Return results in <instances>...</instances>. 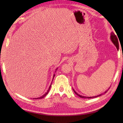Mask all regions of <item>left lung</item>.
Listing matches in <instances>:
<instances>
[{
	"mask_svg": "<svg viewBox=\"0 0 123 123\" xmlns=\"http://www.w3.org/2000/svg\"><path fill=\"white\" fill-rule=\"evenodd\" d=\"M111 40L112 42L113 43V44H114V45H115L117 49H119V43H118V38H117V36H116V35L113 32H111ZM73 90H74V89H73ZM108 90L106 91L105 92H104V93H106L107 92ZM74 93L76 94V95H77L78 96L80 97L83 98H94V97H97L100 96L101 95H102V94H100V95H98V96H95V97H85V96H81V95H79V94H78V93H77L74 90Z\"/></svg>",
	"mask_w": 123,
	"mask_h": 123,
	"instance_id": "1",
	"label": "left lung"
}]
</instances>
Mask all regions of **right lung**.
<instances>
[{
	"instance_id": "1",
	"label": "right lung",
	"mask_w": 123,
	"mask_h": 123,
	"mask_svg": "<svg viewBox=\"0 0 123 123\" xmlns=\"http://www.w3.org/2000/svg\"><path fill=\"white\" fill-rule=\"evenodd\" d=\"M57 69H56V70H57ZM55 72H56V71H55ZM54 76H55V74H54V75H53V78H54ZM53 81V80H52ZM51 85H52V83H51ZM51 85L49 86V89H48V91H47V92L45 93V94H44V95L42 96H41V97H38V98H35V99H41V98H43V97H45L47 94L48 93V92H49V89H50V88H51Z\"/></svg>"
}]
</instances>
